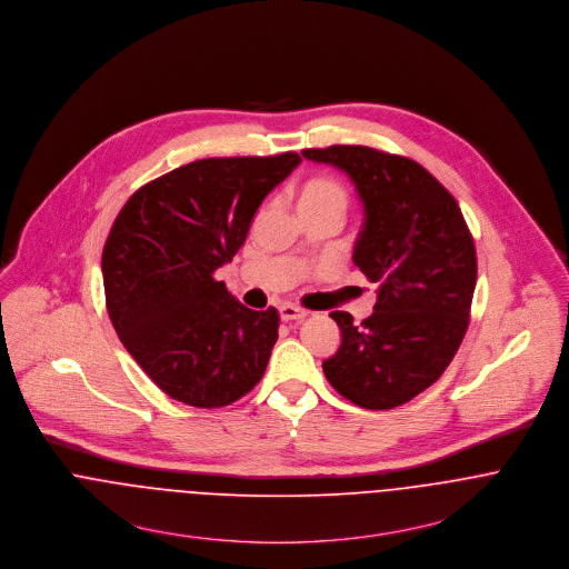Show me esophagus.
Here are the masks:
<instances>
[{"instance_id":"34e87169","label":"esophagus","mask_w":569,"mask_h":569,"mask_svg":"<svg viewBox=\"0 0 569 569\" xmlns=\"http://www.w3.org/2000/svg\"><path fill=\"white\" fill-rule=\"evenodd\" d=\"M310 315L308 310H303V308H297V306H292V303H283L281 308H279V316H281V320H303L306 316Z\"/></svg>"}]
</instances>
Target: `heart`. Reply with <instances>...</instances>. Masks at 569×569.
<instances>
[{
	"label": "heart",
	"mask_w": 569,
	"mask_h": 569,
	"mask_svg": "<svg viewBox=\"0 0 569 569\" xmlns=\"http://www.w3.org/2000/svg\"><path fill=\"white\" fill-rule=\"evenodd\" d=\"M322 202H338L345 207L347 193L338 181H333L329 177L308 179L299 190V207L301 204H322Z\"/></svg>",
	"instance_id": "b5f03b06"
}]
</instances>
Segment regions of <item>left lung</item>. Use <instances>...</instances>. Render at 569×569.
Here are the masks:
<instances>
[{
  "label": "left lung",
  "mask_w": 569,
  "mask_h": 569,
  "mask_svg": "<svg viewBox=\"0 0 569 569\" xmlns=\"http://www.w3.org/2000/svg\"><path fill=\"white\" fill-rule=\"evenodd\" d=\"M347 172L365 204L353 263L378 283L376 312H331L342 342L327 381L367 410H390L441 378L469 327L476 247L453 196L417 161L369 146L301 152Z\"/></svg>",
  "instance_id": "1"
}]
</instances>
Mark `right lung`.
Returning <instances> with one entry per match:
<instances>
[{
  "instance_id": "1",
  "label": "right lung",
  "mask_w": 569,
  "mask_h": 569,
  "mask_svg": "<svg viewBox=\"0 0 569 569\" xmlns=\"http://www.w3.org/2000/svg\"><path fill=\"white\" fill-rule=\"evenodd\" d=\"M299 163L297 152L200 159L146 183L118 213L102 251L107 310L128 353L172 399L222 408L263 376L279 312L249 310L213 274Z\"/></svg>"
}]
</instances>
